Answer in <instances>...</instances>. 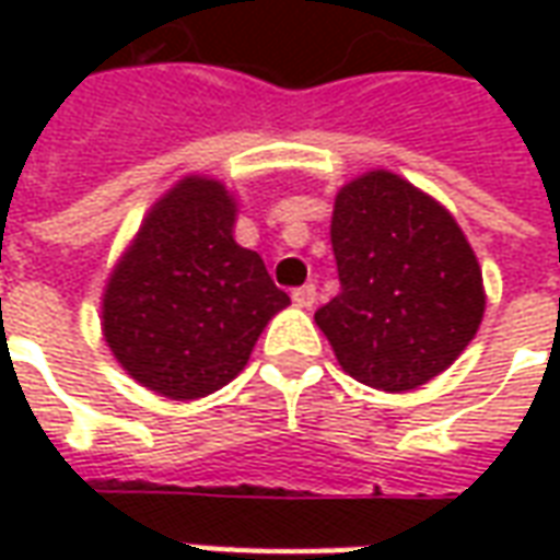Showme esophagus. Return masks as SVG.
<instances>
[{"mask_svg": "<svg viewBox=\"0 0 560 560\" xmlns=\"http://www.w3.org/2000/svg\"><path fill=\"white\" fill-rule=\"evenodd\" d=\"M291 296H293V303L300 305V308H312L317 300V288L315 284H303V288H296Z\"/></svg>", "mask_w": 560, "mask_h": 560, "instance_id": "obj_1", "label": "esophagus"}]
</instances>
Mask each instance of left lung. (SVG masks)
Returning <instances> with one entry per match:
<instances>
[{
  "label": "left lung",
  "mask_w": 560,
  "mask_h": 560,
  "mask_svg": "<svg viewBox=\"0 0 560 560\" xmlns=\"http://www.w3.org/2000/svg\"><path fill=\"white\" fill-rule=\"evenodd\" d=\"M329 236L341 291L315 320L341 369L405 393L456 363L486 312L480 264L456 219L408 179L372 171L336 195Z\"/></svg>",
  "instance_id": "8db88e82"
}]
</instances>
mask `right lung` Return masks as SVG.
I'll return each mask as SVG.
<instances>
[{
  "instance_id": "1",
  "label": "right lung",
  "mask_w": 560,
  "mask_h": 560,
  "mask_svg": "<svg viewBox=\"0 0 560 560\" xmlns=\"http://www.w3.org/2000/svg\"><path fill=\"white\" fill-rule=\"evenodd\" d=\"M233 221L224 185L185 176L149 209L104 288L107 348L159 396L188 401L231 384L291 303L260 255L236 245Z\"/></svg>"
}]
</instances>
